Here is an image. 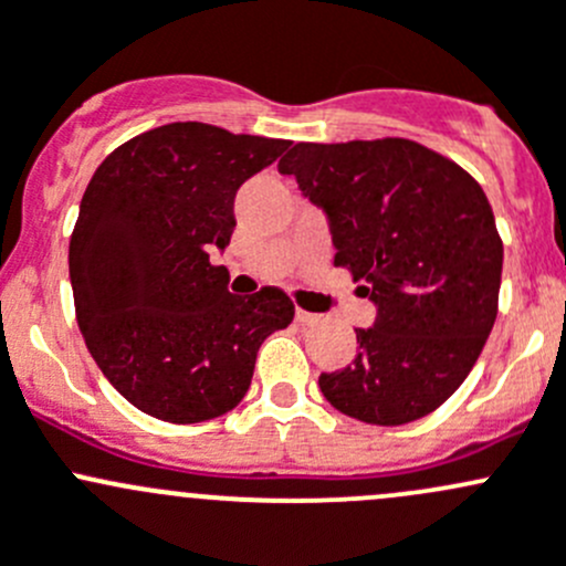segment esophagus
<instances>
[{
  "instance_id": "34e87169",
  "label": "esophagus",
  "mask_w": 566,
  "mask_h": 566,
  "mask_svg": "<svg viewBox=\"0 0 566 566\" xmlns=\"http://www.w3.org/2000/svg\"><path fill=\"white\" fill-rule=\"evenodd\" d=\"M294 318H296V322H300L302 326H313V324H318V322H322V316H318V313L302 311V307H296Z\"/></svg>"
}]
</instances>
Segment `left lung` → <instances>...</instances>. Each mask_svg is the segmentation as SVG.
Returning a JSON list of instances; mask_svg holds the SVG:
<instances>
[{"label":"left lung","instance_id":"left-lung-1","mask_svg":"<svg viewBox=\"0 0 566 566\" xmlns=\"http://www.w3.org/2000/svg\"><path fill=\"white\" fill-rule=\"evenodd\" d=\"M277 171L322 209L335 266L363 277L376 305L354 363L318 376L324 398L370 424L439 409L496 322L504 248L488 196L409 138L296 144Z\"/></svg>","mask_w":566,"mask_h":566}]
</instances>
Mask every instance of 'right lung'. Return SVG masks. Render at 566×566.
<instances>
[{
	"label": "right lung",
	"mask_w": 566,
	"mask_h": 566,
	"mask_svg": "<svg viewBox=\"0 0 566 566\" xmlns=\"http://www.w3.org/2000/svg\"><path fill=\"white\" fill-rule=\"evenodd\" d=\"M289 142L174 122L97 166L70 240V285L86 348L116 392L163 422L231 411L266 335L294 305L281 289L229 291L212 264L234 234L237 190Z\"/></svg>",
	"instance_id": "obj_1"
}]
</instances>
